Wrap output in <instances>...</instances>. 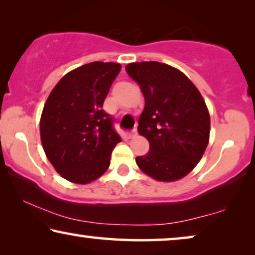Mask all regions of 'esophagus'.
Instances as JSON below:
<instances>
[{
    "label": "esophagus",
    "mask_w": 255,
    "mask_h": 255,
    "mask_svg": "<svg viewBox=\"0 0 255 255\" xmlns=\"http://www.w3.org/2000/svg\"><path fill=\"white\" fill-rule=\"evenodd\" d=\"M136 135H137V129H136V128L131 129V130L128 132V136H129V138H132V137H135Z\"/></svg>",
    "instance_id": "esophagus-1"
}]
</instances>
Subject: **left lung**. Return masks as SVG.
Masks as SVG:
<instances>
[{"label": "left lung", "mask_w": 255, "mask_h": 255, "mask_svg": "<svg viewBox=\"0 0 255 255\" xmlns=\"http://www.w3.org/2000/svg\"><path fill=\"white\" fill-rule=\"evenodd\" d=\"M127 74L144 96L137 130L149 141V152L136 157L141 170L156 180L174 181L188 174L209 142L210 117L194 84L168 64L129 63Z\"/></svg>", "instance_id": "left-lung-1"}]
</instances>
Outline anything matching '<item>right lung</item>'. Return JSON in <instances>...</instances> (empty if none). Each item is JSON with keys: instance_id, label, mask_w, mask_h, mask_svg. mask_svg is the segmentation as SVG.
Here are the masks:
<instances>
[{"instance_id": "obj_1", "label": "right lung", "mask_w": 255, "mask_h": 255, "mask_svg": "<svg viewBox=\"0 0 255 255\" xmlns=\"http://www.w3.org/2000/svg\"><path fill=\"white\" fill-rule=\"evenodd\" d=\"M114 62H91L61 78L42 110V148L57 173L75 184H89L104 174L121 137L114 119L103 110L120 73Z\"/></svg>"}]
</instances>
